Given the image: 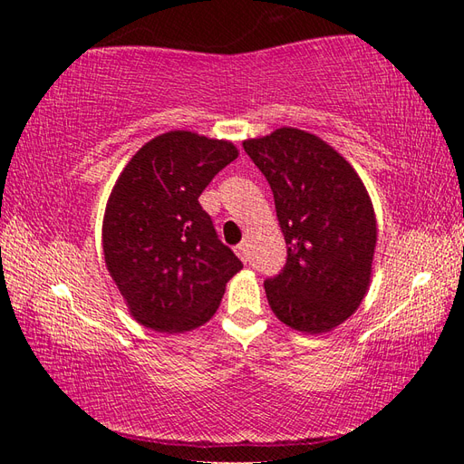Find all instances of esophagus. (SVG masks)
I'll use <instances>...</instances> for the list:
<instances>
[{"label": "esophagus", "instance_id": "34e87169", "mask_svg": "<svg viewBox=\"0 0 464 464\" xmlns=\"http://www.w3.org/2000/svg\"><path fill=\"white\" fill-rule=\"evenodd\" d=\"M235 253L239 255V259L243 261V263H247V259H249V243H239L237 247H235Z\"/></svg>", "mask_w": 464, "mask_h": 464}]
</instances>
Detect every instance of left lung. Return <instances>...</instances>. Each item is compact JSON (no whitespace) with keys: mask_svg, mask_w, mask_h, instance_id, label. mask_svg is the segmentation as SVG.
I'll list each match as a JSON object with an SVG mask.
<instances>
[{"mask_svg":"<svg viewBox=\"0 0 464 464\" xmlns=\"http://www.w3.org/2000/svg\"><path fill=\"white\" fill-rule=\"evenodd\" d=\"M245 151L269 181L287 263L265 281L277 319L327 333L357 311L371 283L377 219L361 177L321 137L281 127Z\"/></svg>","mask_w":464,"mask_h":464,"instance_id":"left-lung-1","label":"left lung"}]
</instances>
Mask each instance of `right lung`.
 Segmentation results:
<instances>
[{
  "label": "right lung",
  "mask_w": 464,
  "mask_h": 464,
  "mask_svg": "<svg viewBox=\"0 0 464 464\" xmlns=\"http://www.w3.org/2000/svg\"><path fill=\"white\" fill-rule=\"evenodd\" d=\"M237 147L191 131L147 141L115 181L103 255L131 317L160 333L201 327L243 263L217 237L199 195Z\"/></svg>",
  "instance_id": "right-lung-1"
}]
</instances>
